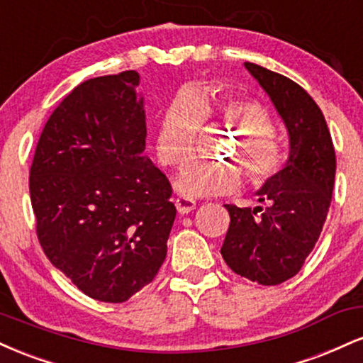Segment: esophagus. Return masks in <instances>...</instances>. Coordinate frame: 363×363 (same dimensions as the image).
I'll use <instances>...</instances> for the list:
<instances>
[{"mask_svg": "<svg viewBox=\"0 0 363 363\" xmlns=\"http://www.w3.org/2000/svg\"><path fill=\"white\" fill-rule=\"evenodd\" d=\"M176 208H177V211L181 215H184V213H189L191 210H194L196 208V201L194 199H191V198H186V196H179V198H176Z\"/></svg>", "mask_w": 363, "mask_h": 363, "instance_id": "34e87169", "label": "esophagus"}]
</instances>
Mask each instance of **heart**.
Returning a JSON list of instances; mask_svg holds the SVG:
<instances>
[{
	"label": "heart",
	"mask_w": 363,
	"mask_h": 363,
	"mask_svg": "<svg viewBox=\"0 0 363 363\" xmlns=\"http://www.w3.org/2000/svg\"><path fill=\"white\" fill-rule=\"evenodd\" d=\"M216 118L240 133L228 155L242 162L254 187L272 184L286 167V153L274 140V123L269 111L254 99L182 91L162 116L157 131V155L162 164L179 165L193 157L196 136L203 119ZM242 167L235 162L187 164L179 172L176 186L186 196H222L239 189Z\"/></svg>",
	"instance_id": "obj_1"
}]
</instances>
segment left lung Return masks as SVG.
I'll list each match as a JSON object with an SVG mask.
<instances>
[{"label": "left lung", "mask_w": 363, "mask_h": 363, "mask_svg": "<svg viewBox=\"0 0 363 363\" xmlns=\"http://www.w3.org/2000/svg\"><path fill=\"white\" fill-rule=\"evenodd\" d=\"M245 68L285 121L290 158L281 176L257 191L259 206L225 205L230 225L220 252L240 277L280 285L301 272L323 232L336 155L323 112L298 83L254 62H245Z\"/></svg>", "instance_id": "8db88e82"}]
</instances>
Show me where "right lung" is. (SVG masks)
<instances>
[{
  "mask_svg": "<svg viewBox=\"0 0 363 363\" xmlns=\"http://www.w3.org/2000/svg\"><path fill=\"white\" fill-rule=\"evenodd\" d=\"M138 73L90 78L49 116L28 176L35 232L78 290L121 303L157 277L176 218L172 186L141 153Z\"/></svg>",
  "mask_w": 363,
  "mask_h": 363,
  "instance_id": "obj_1",
  "label": "right lung"
}]
</instances>
